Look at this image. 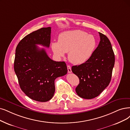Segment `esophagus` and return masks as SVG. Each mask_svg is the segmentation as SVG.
Returning <instances> with one entry per match:
<instances>
[{"label":"esophagus","instance_id":"obj_1","mask_svg":"<svg viewBox=\"0 0 130 130\" xmlns=\"http://www.w3.org/2000/svg\"><path fill=\"white\" fill-rule=\"evenodd\" d=\"M67 69H68V72H69V73H71V72H72L71 67L70 66H67Z\"/></svg>","mask_w":130,"mask_h":130}]
</instances>
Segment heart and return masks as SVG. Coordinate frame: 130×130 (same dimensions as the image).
<instances>
[{"instance_id":"obj_1","label":"heart","mask_w":130,"mask_h":130,"mask_svg":"<svg viewBox=\"0 0 130 130\" xmlns=\"http://www.w3.org/2000/svg\"><path fill=\"white\" fill-rule=\"evenodd\" d=\"M96 44L93 35L80 30H75L61 33L58 41L52 43L51 47L56 56L61 58L68 52V59L71 63L81 64L91 58Z\"/></svg>"}]
</instances>
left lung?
<instances>
[{"label": "left lung", "instance_id": "8db88e82", "mask_svg": "<svg viewBox=\"0 0 130 130\" xmlns=\"http://www.w3.org/2000/svg\"><path fill=\"white\" fill-rule=\"evenodd\" d=\"M98 46L85 63L72 67L79 84L76 88L79 96L91 99L98 96L109 84L115 64V55L110 41L106 36L99 32Z\"/></svg>", "mask_w": 130, "mask_h": 130}]
</instances>
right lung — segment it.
I'll use <instances>...</instances> for the list:
<instances>
[{
    "label": "right lung",
    "instance_id": "1",
    "mask_svg": "<svg viewBox=\"0 0 130 130\" xmlns=\"http://www.w3.org/2000/svg\"><path fill=\"white\" fill-rule=\"evenodd\" d=\"M51 28H42L24 37L15 51L14 68L21 89L26 95L39 102L51 100L55 92L54 81L67 74L64 61L51 59L44 48L49 47Z\"/></svg>",
    "mask_w": 130,
    "mask_h": 130
}]
</instances>
